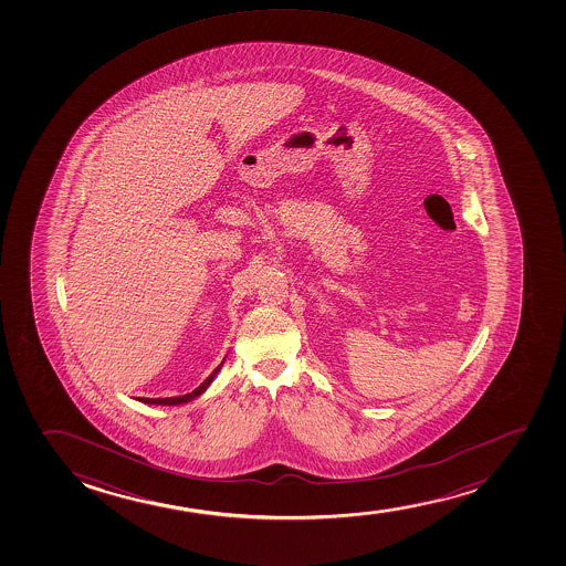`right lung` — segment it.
Masks as SVG:
<instances>
[{"mask_svg": "<svg viewBox=\"0 0 566 566\" xmlns=\"http://www.w3.org/2000/svg\"><path fill=\"white\" fill-rule=\"evenodd\" d=\"M222 364H224V360L214 368L213 374H211V376H209L208 379L198 387V389L192 390L189 395H182V397L174 398H139V402L156 403V406H177V403L190 402V400H195V398L200 397L203 390L208 389L209 384H211V381H213V377L217 376V371L221 370Z\"/></svg>", "mask_w": 566, "mask_h": 566, "instance_id": "add662e5", "label": "right lung"}]
</instances>
